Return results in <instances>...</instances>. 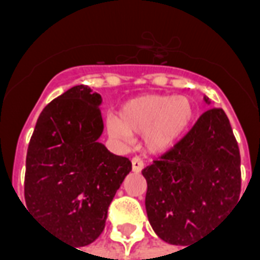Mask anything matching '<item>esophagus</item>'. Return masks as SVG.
I'll return each instance as SVG.
<instances>
[{
	"label": "esophagus",
	"instance_id": "34e87169",
	"mask_svg": "<svg viewBox=\"0 0 260 260\" xmlns=\"http://www.w3.org/2000/svg\"><path fill=\"white\" fill-rule=\"evenodd\" d=\"M143 169V161H142L141 157H134L132 158V171L135 173H139Z\"/></svg>",
	"mask_w": 260,
	"mask_h": 260
}]
</instances>
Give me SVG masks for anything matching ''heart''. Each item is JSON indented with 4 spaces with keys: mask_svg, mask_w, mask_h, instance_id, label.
I'll use <instances>...</instances> for the list:
<instances>
[{
    "mask_svg": "<svg viewBox=\"0 0 260 260\" xmlns=\"http://www.w3.org/2000/svg\"><path fill=\"white\" fill-rule=\"evenodd\" d=\"M193 104L185 96L146 94L126 102L118 115H108L107 129L118 139L143 134L149 152L169 150L180 141L193 119Z\"/></svg>",
    "mask_w": 260,
    "mask_h": 260,
    "instance_id": "heart-1",
    "label": "heart"
}]
</instances>
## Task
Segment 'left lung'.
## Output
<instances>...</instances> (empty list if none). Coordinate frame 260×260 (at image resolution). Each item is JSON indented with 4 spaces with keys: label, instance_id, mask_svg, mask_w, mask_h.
Here are the masks:
<instances>
[{
    "label": "left lung",
    "instance_id": "8db88e82",
    "mask_svg": "<svg viewBox=\"0 0 260 260\" xmlns=\"http://www.w3.org/2000/svg\"><path fill=\"white\" fill-rule=\"evenodd\" d=\"M142 174L154 233L169 244L188 248L240 201V149L225 113L221 108L205 111L189 132Z\"/></svg>",
    "mask_w": 260,
    "mask_h": 260
}]
</instances>
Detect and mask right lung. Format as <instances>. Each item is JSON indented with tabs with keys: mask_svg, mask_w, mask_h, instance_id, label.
Returning <instances> with one entry per match:
<instances>
[{
	"mask_svg": "<svg viewBox=\"0 0 260 260\" xmlns=\"http://www.w3.org/2000/svg\"><path fill=\"white\" fill-rule=\"evenodd\" d=\"M102 96L71 87L39 115L26 154L29 212L69 245L85 246L102 234L107 210L132 164L99 143Z\"/></svg>",
	"mask_w": 260,
	"mask_h": 260,
	"instance_id": "right-lung-1",
	"label": "right lung"
}]
</instances>
